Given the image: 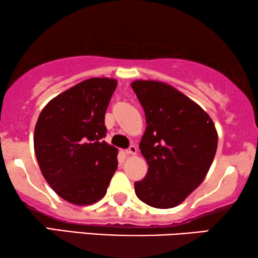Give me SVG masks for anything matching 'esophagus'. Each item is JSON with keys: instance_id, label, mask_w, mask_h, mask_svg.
Here are the masks:
<instances>
[{"instance_id": "esophagus-1", "label": "esophagus", "mask_w": 258, "mask_h": 258, "mask_svg": "<svg viewBox=\"0 0 258 258\" xmlns=\"http://www.w3.org/2000/svg\"><path fill=\"white\" fill-rule=\"evenodd\" d=\"M125 153L128 155H135L137 153V148L132 144V146H129L128 149H125Z\"/></svg>"}]
</instances>
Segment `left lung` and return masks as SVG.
<instances>
[{
  "label": "left lung",
  "mask_w": 258,
  "mask_h": 258,
  "mask_svg": "<svg viewBox=\"0 0 258 258\" xmlns=\"http://www.w3.org/2000/svg\"><path fill=\"white\" fill-rule=\"evenodd\" d=\"M147 128L140 142L149 165L135 182L136 196L148 206H178L206 177L217 149V132L209 115L185 95L156 81L132 83Z\"/></svg>",
  "instance_id": "1"
}]
</instances>
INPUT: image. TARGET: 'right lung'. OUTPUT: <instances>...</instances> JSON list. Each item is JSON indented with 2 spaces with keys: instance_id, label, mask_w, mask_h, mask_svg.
<instances>
[{
  "instance_id": "right-lung-1",
  "label": "right lung",
  "mask_w": 258,
  "mask_h": 258,
  "mask_svg": "<svg viewBox=\"0 0 258 258\" xmlns=\"http://www.w3.org/2000/svg\"><path fill=\"white\" fill-rule=\"evenodd\" d=\"M116 86L110 79L86 80L52 98L38 116L34 148L42 175L73 204L101 200L117 169V149L103 141Z\"/></svg>"
}]
</instances>
